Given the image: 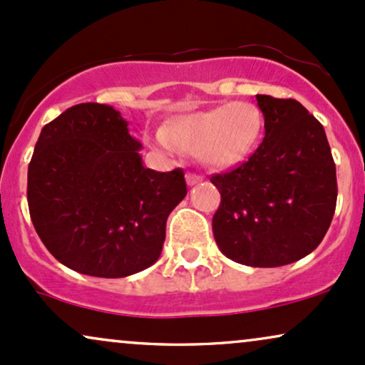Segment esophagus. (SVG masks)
<instances>
[{
    "label": "esophagus",
    "instance_id": "34e87169",
    "mask_svg": "<svg viewBox=\"0 0 365 365\" xmlns=\"http://www.w3.org/2000/svg\"><path fill=\"white\" fill-rule=\"evenodd\" d=\"M201 181H203V175L195 174V173H187L186 174V182L190 184V186H195V184L201 182Z\"/></svg>",
    "mask_w": 365,
    "mask_h": 365
}]
</instances>
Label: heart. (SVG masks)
<instances>
[{
	"label": "heart",
	"instance_id": "heart-1",
	"mask_svg": "<svg viewBox=\"0 0 365 365\" xmlns=\"http://www.w3.org/2000/svg\"><path fill=\"white\" fill-rule=\"evenodd\" d=\"M264 135V115L249 101H235L210 110L175 116L157 135L164 148L197 154L210 168L230 169L254 154Z\"/></svg>",
	"mask_w": 365,
	"mask_h": 365
}]
</instances>
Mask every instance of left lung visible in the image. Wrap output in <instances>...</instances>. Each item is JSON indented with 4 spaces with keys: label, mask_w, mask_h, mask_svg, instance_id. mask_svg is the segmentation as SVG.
<instances>
[{
    "label": "left lung",
    "mask_w": 365,
    "mask_h": 365,
    "mask_svg": "<svg viewBox=\"0 0 365 365\" xmlns=\"http://www.w3.org/2000/svg\"><path fill=\"white\" fill-rule=\"evenodd\" d=\"M265 137L228 173L211 175L222 195L213 235L228 259L279 267L320 245L336 206V170L323 125L296 100L257 94Z\"/></svg>",
    "instance_id": "1"
}]
</instances>
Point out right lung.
Here are the masks:
<instances>
[{"instance_id": "1", "label": "right lung", "mask_w": 365, "mask_h": 365, "mask_svg": "<svg viewBox=\"0 0 365 365\" xmlns=\"http://www.w3.org/2000/svg\"><path fill=\"white\" fill-rule=\"evenodd\" d=\"M140 148L120 111L100 103L67 108L42 128L26 197L40 240L66 267L125 277L159 259L186 181L182 169L143 168Z\"/></svg>"}]
</instances>
